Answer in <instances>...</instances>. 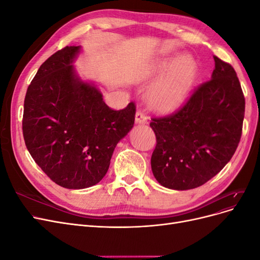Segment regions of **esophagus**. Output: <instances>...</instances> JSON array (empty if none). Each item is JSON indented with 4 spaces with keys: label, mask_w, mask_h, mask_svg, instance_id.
Listing matches in <instances>:
<instances>
[{
    "label": "esophagus",
    "mask_w": 260,
    "mask_h": 260,
    "mask_svg": "<svg viewBox=\"0 0 260 260\" xmlns=\"http://www.w3.org/2000/svg\"><path fill=\"white\" fill-rule=\"evenodd\" d=\"M147 122H148L147 117L140 109V111H138L137 114H136V123H138V124H146Z\"/></svg>",
    "instance_id": "1"
}]
</instances>
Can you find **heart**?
Wrapping results in <instances>:
<instances>
[{
  "mask_svg": "<svg viewBox=\"0 0 260 260\" xmlns=\"http://www.w3.org/2000/svg\"><path fill=\"white\" fill-rule=\"evenodd\" d=\"M161 81L152 94L153 106L161 113H171L182 105L190 94L198 76V68L192 58L175 55L159 66Z\"/></svg>",
  "mask_w": 260,
  "mask_h": 260,
  "instance_id": "1",
  "label": "heart"
}]
</instances>
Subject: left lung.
<instances>
[{
    "label": "left lung",
    "instance_id": "obj_1",
    "mask_svg": "<svg viewBox=\"0 0 260 260\" xmlns=\"http://www.w3.org/2000/svg\"><path fill=\"white\" fill-rule=\"evenodd\" d=\"M211 79L196 88L176 113L153 117V175L172 190L206 183L230 161L240 143L245 98L234 68L214 56Z\"/></svg>",
    "mask_w": 260,
    "mask_h": 260
}]
</instances>
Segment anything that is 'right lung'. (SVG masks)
<instances>
[{
    "mask_svg": "<svg viewBox=\"0 0 260 260\" xmlns=\"http://www.w3.org/2000/svg\"><path fill=\"white\" fill-rule=\"evenodd\" d=\"M80 46H65L39 68L23 104L22 135L44 174L66 188L95 185L117 143L132 129L136 105L115 111L72 65Z\"/></svg>",
    "mask_w": 260,
    "mask_h": 260,
    "instance_id": "1",
    "label": "right lung"
}]
</instances>
